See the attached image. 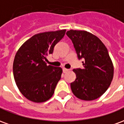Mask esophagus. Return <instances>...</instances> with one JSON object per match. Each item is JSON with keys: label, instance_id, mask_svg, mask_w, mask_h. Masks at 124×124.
<instances>
[{"label": "esophagus", "instance_id": "1", "mask_svg": "<svg viewBox=\"0 0 124 124\" xmlns=\"http://www.w3.org/2000/svg\"><path fill=\"white\" fill-rule=\"evenodd\" d=\"M62 70H63V72L64 73H66L69 71L68 69H66V68H62Z\"/></svg>", "mask_w": 124, "mask_h": 124}]
</instances>
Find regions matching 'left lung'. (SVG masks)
<instances>
[{"label": "left lung", "mask_w": 124, "mask_h": 124, "mask_svg": "<svg viewBox=\"0 0 124 124\" xmlns=\"http://www.w3.org/2000/svg\"><path fill=\"white\" fill-rule=\"evenodd\" d=\"M74 44L78 59H83L84 68H76V78L70 84L78 98L90 101L98 98L109 88L114 76V66L103 42L97 36L84 31L66 32Z\"/></svg>", "instance_id": "8db88e82"}]
</instances>
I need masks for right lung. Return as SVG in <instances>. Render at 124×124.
Wrapping results in <instances>:
<instances>
[{
    "label": "right lung",
    "instance_id": "add662e5",
    "mask_svg": "<svg viewBox=\"0 0 124 124\" xmlns=\"http://www.w3.org/2000/svg\"><path fill=\"white\" fill-rule=\"evenodd\" d=\"M65 32L66 30H60L35 34L23 44L15 55V82L22 94L29 100L44 102L54 94L62 69L47 66L45 60L48 54L53 53L54 46Z\"/></svg>",
    "mask_w": 124,
    "mask_h": 124
}]
</instances>
